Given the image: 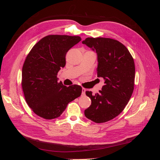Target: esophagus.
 Returning a JSON list of instances; mask_svg holds the SVG:
<instances>
[{
  "label": "esophagus",
  "instance_id": "obj_1",
  "mask_svg": "<svg viewBox=\"0 0 160 160\" xmlns=\"http://www.w3.org/2000/svg\"><path fill=\"white\" fill-rule=\"evenodd\" d=\"M85 91H86V89L85 88H82V95H84L85 93Z\"/></svg>",
  "mask_w": 160,
  "mask_h": 160
}]
</instances>
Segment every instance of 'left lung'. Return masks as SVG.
I'll list each match as a JSON object with an SVG mask.
<instances>
[{"instance_id":"1","label":"left lung","mask_w":160,"mask_h":160,"mask_svg":"<svg viewBox=\"0 0 160 160\" xmlns=\"http://www.w3.org/2000/svg\"><path fill=\"white\" fill-rule=\"evenodd\" d=\"M95 51L98 65L97 74L105 82L99 93H85L91 99L85 110L87 118L95 123H104L117 117L128 104L134 89L135 64L125 46L109 38L88 37L82 41Z\"/></svg>"}]
</instances>
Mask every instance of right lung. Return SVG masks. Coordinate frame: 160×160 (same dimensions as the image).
Wrapping results in <instances>:
<instances>
[{
  "label": "right lung",
  "instance_id": "obj_1",
  "mask_svg": "<svg viewBox=\"0 0 160 160\" xmlns=\"http://www.w3.org/2000/svg\"><path fill=\"white\" fill-rule=\"evenodd\" d=\"M81 38L79 36L48 35L34 45L24 62L22 88L28 105L41 118H59L71 101L81 95V87H66L57 73L66 63L65 55Z\"/></svg>",
  "mask_w": 160,
  "mask_h": 160
}]
</instances>
